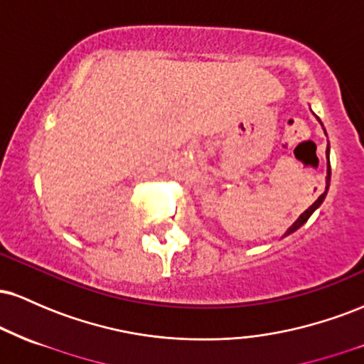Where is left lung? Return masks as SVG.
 Instances as JSON below:
<instances>
[{
    "instance_id": "left-lung-1",
    "label": "left lung",
    "mask_w": 364,
    "mask_h": 364,
    "mask_svg": "<svg viewBox=\"0 0 364 364\" xmlns=\"http://www.w3.org/2000/svg\"><path fill=\"white\" fill-rule=\"evenodd\" d=\"M318 121H320V119H318ZM323 132H325V129H323ZM325 135H327V133H325ZM327 159H328V147H327ZM328 186H330V162H327V186H325V191H323V193H321V195L318 196V198H316V200H315V203H313V205H311V207H308V208H306V210H304V212H303V214L298 217V220H296V223H294V224H292L289 229H287V231H286V235H284V236H289V235H291V232L298 231V229H299V228H301V225H303L304 223H306V220H308V219H310V215L313 214V212H315V210H316V208H318V207L321 205V202H323V200H325V196H327Z\"/></svg>"
}]
</instances>
